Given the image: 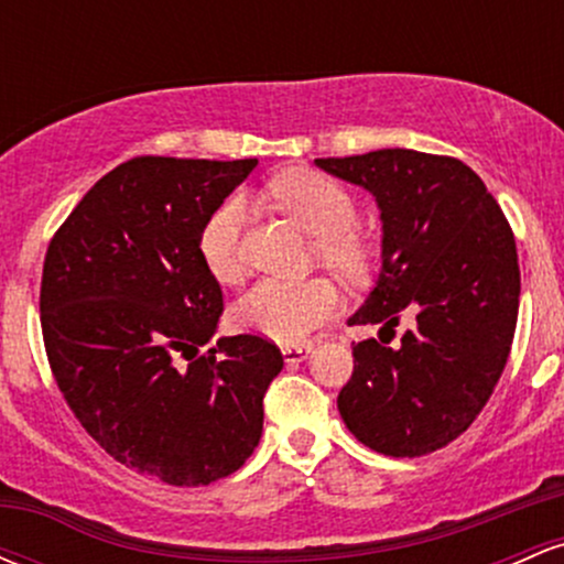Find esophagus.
Here are the masks:
<instances>
[{
	"label": "esophagus",
	"mask_w": 564,
	"mask_h": 564,
	"mask_svg": "<svg viewBox=\"0 0 564 564\" xmlns=\"http://www.w3.org/2000/svg\"><path fill=\"white\" fill-rule=\"evenodd\" d=\"M310 349H313V345H291V347H283L281 352H283V360H286L289 366H294V364H302V360L307 358Z\"/></svg>",
	"instance_id": "34e87169"
}]
</instances>
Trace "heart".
I'll list each match as a JSON object with an SVG mask.
<instances>
[{
  "instance_id": "1",
  "label": "heart",
  "mask_w": 564,
  "mask_h": 564,
  "mask_svg": "<svg viewBox=\"0 0 564 564\" xmlns=\"http://www.w3.org/2000/svg\"><path fill=\"white\" fill-rule=\"evenodd\" d=\"M273 198L304 230L315 236L321 262L347 278L366 273L371 249L355 230L358 206L349 191L321 172H291L278 177ZM246 204L230 198L206 219L198 236V254L204 268L219 283H232L243 275L241 230ZM339 310V291L326 278L283 281L264 278L251 286L232 307V321L243 332L264 336L278 345H300L313 328L326 323Z\"/></svg>"
}]
</instances>
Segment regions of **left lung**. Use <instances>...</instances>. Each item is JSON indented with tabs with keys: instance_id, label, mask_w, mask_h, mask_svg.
Returning a JSON list of instances; mask_svg holds the SVG:
<instances>
[{
	"instance_id": "left-lung-1",
	"label": "left lung",
	"mask_w": 564,
	"mask_h": 564,
	"mask_svg": "<svg viewBox=\"0 0 564 564\" xmlns=\"http://www.w3.org/2000/svg\"><path fill=\"white\" fill-rule=\"evenodd\" d=\"M315 166L379 206L381 270L347 323L384 332L403 310L413 318L394 347H352V377L336 398L341 419L384 456L443 448L488 403L514 339L520 264L507 217L458 159L384 148Z\"/></svg>"
}]
</instances>
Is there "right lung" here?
Wrapping results in <instances>:
<instances>
[{"mask_svg": "<svg viewBox=\"0 0 564 564\" xmlns=\"http://www.w3.org/2000/svg\"><path fill=\"white\" fill-rule=\"evenodd\" d=\"M257 159L140 156L89 187L50 241L42 334L63 398L116 462L196 488L243 467L283 368L262 336L217 334L206 219Z\"/></svg>", "mask_w": 564, "mask_h": 564, "instance_id": "1", "label": "right lung"}]
</instances>
